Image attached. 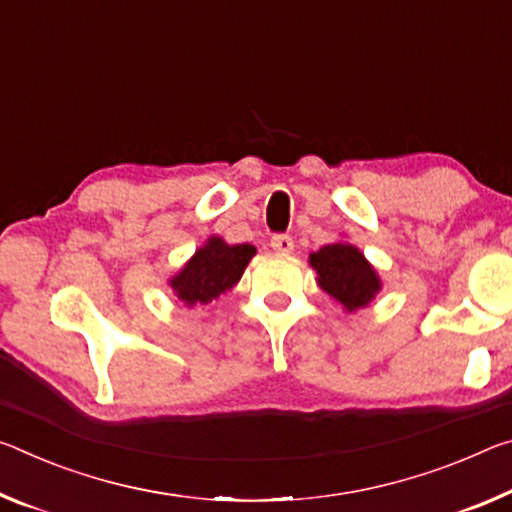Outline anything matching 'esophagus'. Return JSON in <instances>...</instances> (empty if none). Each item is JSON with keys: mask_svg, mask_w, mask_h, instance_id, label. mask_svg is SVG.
Returning a JSON list of instances; mask_svg holds the SVG:
<instances>
[{"mask_svg": "<svg viewBox=\"0 0 512 512\" xmlns=\"http://www.w3.org/2000/svg\"><path fill=\"white\" fill-rule=\"evenodd\" d=\"M271 248L275 253H291V250H294V239H291L289 234H273Z\"/></svg>", "mask_w": 512, "mask_h": 512, "instance_id": "1", "label": "esophagus"}]
</instances>
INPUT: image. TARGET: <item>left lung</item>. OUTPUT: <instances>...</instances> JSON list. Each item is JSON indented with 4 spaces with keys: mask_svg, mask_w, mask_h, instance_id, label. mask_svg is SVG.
<instances>
[{
    "mask_svg": "<svg viewBox=\"0 0 512 512\" xmlns=\"http://www.w3.org/2000/svg\"><path fill=\"white\" fill-rule=\"evenodd\" d=\"M310 264L319 273L321 289L339 300L348 312L360 310L376 296L380 280L367 259L351 243H332L310 255Z\"/></svg>",
    "mask_w": 512,
    "mask_h": 512,
    "instance_id": "obj_1",
    "label": "left lung"
}]
</instances>
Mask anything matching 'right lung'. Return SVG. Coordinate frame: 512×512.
<instances>
[{
  "label": "right lung",
  "mask_w": 512,
  "mask_h": 512,
  "mask_svg": "<svg viewBox=\"0 0 512 512\" xmlns=\"http://www.w3.org/2000/svg\"><path fill=\"white\" fill-rule=\"evenodd\" d=\"M253 255L255 248L250 243L227 246L223 239L214 237L170 280V287L186 305L209 303L237 285Z\"/></svg>",
  "instance_id": "right-lung-1"
}]
</instances>
